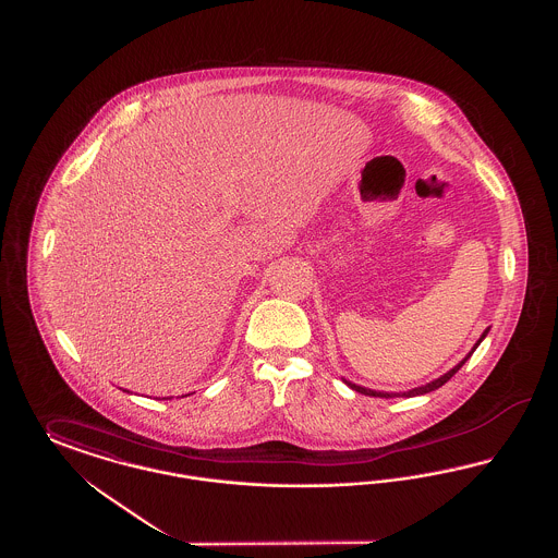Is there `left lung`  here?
I'll return each instance as SVG.
<instances>
[{
    "label": "left lung",
    "instance_id": "1",
    "mask_svg": "<svg viewBox=\"0 0 558 558\" xmlns=\"http://www.w3.org/2000/svg\"><path fill=\"white\" fill-rule=\"evenodd\" d=\"M487 332H489V328L487 330H483V335L478 337L477 343H475V347L471 349V353H466L464 355V360L462 362H458L451 371L446 372V374H441L439 378H435V380H430V383H426V385H423V387H414V389H410V391H403V393H387V391H374V389H366V387H360V385H355V383H351V380H345V385H349L353 391H357V393H364V396H371V398H416V396H425V393H430V391H435V389H439L441 385H446L448 380H450L451 376L456 374V372L460 371L462 366H464V362L473 355V351L477 349L478 343L487 337Z\"/></svg>",
    "mask_w": 558,
    "mask_h": 558
}]
</instances>
